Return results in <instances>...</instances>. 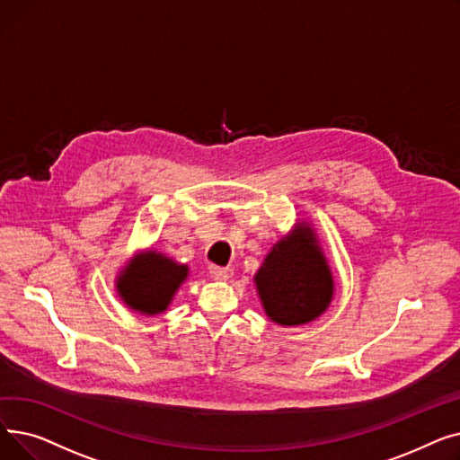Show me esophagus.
<instances>
[{
    "instance_id": "1",
    "label": "esophagus",
    "mask_w": 460,
    "mask_h": 460,
    "mask_svg": "<svg viewBox=\"0 0 460 460\" xmlns=\"http://www.w3.org/2000/svg\"><path fill=\"white\" fill-rule=\"evenodd\" d=\"M210 276L214 279H229L233 276V269H229V267H216V264H212V267H210Z\"/></svg>"
}]
</instances>
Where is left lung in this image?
Returning <instances> with one entry per match:
<instances>
[{"label":"left lung","mask_w":460,"mask_h":460,"mask_svg":"<svg viewBox=\"0 0 460 460\" xmlns=\"http://www.w3.org/2000/svg\"><path fill=\"white\" fill-rule=\"evenodd\" d=\"M253 279L264 313L281 326L315 321L333 296L332 270L307 222L274 244Z\"/></svg>","instance_id":"1"}]
</instances>
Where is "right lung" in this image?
I'll return each mask as SVG.
<instances>
[{
  "label": "right lung",
  "instance_id": "obj_1",
  "mask_svg": "<svg viewBox=\"0 0 460 460\" xmlns=\"http://www.w3.org/2000/svg\"><path fill=\"white\" fill-rule=\"evenodd\" d=\"M188 278L186 264H179L155 250L136 255L117 276L115 287L130 309L141 315H158L172 304L181 283Z\"/></svg>",
  "mask_w": 460,
  "mask_h": 460
}]
</instances>
